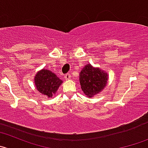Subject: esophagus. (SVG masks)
<instances>
[{
	"mask_svg": "<svg viewBox=\"0 0 148 148\" xmlns=\"http://www.w3.org/2000/svg\"><path fill=\"white\" fill-rule=\"evenodd\" d=\"M64 78L66 80H69L70 78V73H66L65 75H64Z\"/></svg>",
	"mask_w": 148,
	"mask_h": 148,
	"instance_id": "obj_1",
	"label": "esophagus"
}]
</instances>
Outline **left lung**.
<instances>
[{"label":"left lung","mask_w":148,"mask_h":148,"mask_svg":"<svg viewBox=\"0 0 148 148\" xmlns=\"http://www.w3.org/2000/svg\"><path fill=\"white\" fill-rule=\"evenodd\" d=\"M79 79L82 91L87 97H91L105 88L108 82V74L88 64L80 73Z\"/></svg>","instance_id":"1"}]
</instances>
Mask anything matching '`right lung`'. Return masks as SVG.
<instances>
[{
    "mask_svg": "<svg viewBox=\"0 0 148 148\" xmlns=\"http://www.w3.org/2000/svg\"><path fill=\"white\" fill-rule=\"evenodd\" d=\"M62 81L52 72L43 69L38 72L35 77L36 89L48 97H51L56 93Z\"/></svg>",
    "mask_w": 148,
    "mask_h": 148,
    "instance_id": "obj_1",
    "label": "right lung"
}]
</instances>
